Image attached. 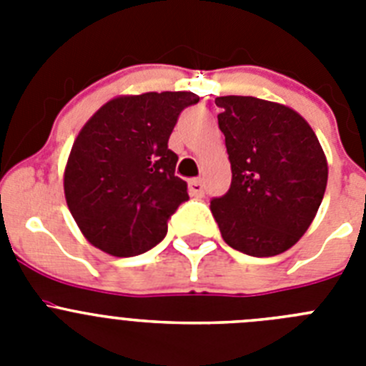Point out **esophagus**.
<instances>
[{"mask_svg":"<svg viewBox=\"0 0 366 366\" xmlns=\"http://www.w3.org/2000/svg\"><path fill=\"white\" fill-rule=\"evenodd\" d=\"M189 192L196 196V198H202L203 194H205V185H203V181L199 177L189 181Z\"/></svg>","mask_w":366,"mask_h":366,"instance_id":"obj_1","label":"esophagus"}]
</instances>
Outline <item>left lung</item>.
Listing matches in <instances>:
<instances>
[{"instance_id":"obj_1","label":"left lung","mask_w":366,"mask_h":366,"mask_svg":"<svg viewBox=\"0 0 366 366\" xmlns=\"http://www.w3.org/2000/svg\"><path fill=\"white\" fill-rule=\"evenodd\" d=\"M231 189L211 202L223 240L251 257H274L297 244L315 218L328 161L295 109L257 97H216Z\"/></svg>"}]
</instances>
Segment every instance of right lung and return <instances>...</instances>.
<instances>
[{
	"label": "right lung",
	"mask_w": 366,
	"mask_h": 366,
	"mask_svg": "<svg viewBox=\"0 0 366 366\" xmlns=\"http://www.w3.org/2000/svg\"><path fill=\"white\" fill-rule=\"evenodd\" d=\"M192 92L119 95L82 126L64 170V194L87 242L112 257H135L159 244L168 218L189 199L168 148Z\"/></svg>",
	"instance_id": "right-lung-1"
}]
</instances>
